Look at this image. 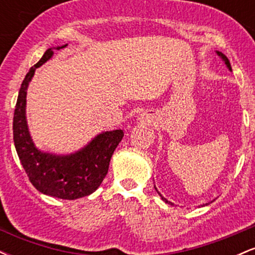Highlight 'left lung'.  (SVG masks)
Instances as JSON below:
<instances>
[{"mask_svg": "<svg viewBox=\"0 0 255 255\" xmlns=\"http://www.w3.org/2000/svg\"><path fill=\"white\" fill-rule=\"evenodd\" d=\"M217 54L219 55V56H221L222 58H223V61H224V62H225V64H227V67H228V68H229L230 69V71H231V66H230V62H229V60H228V57L227 56H225V55L224 54H222V52L221 51H217ZM158 194H159V193H158ZM160 195V194H159ZM160 197H162V195H160ZM162 199H163V200H164L165 201V203L166 204H171L170 203V201H168V200H166V199L165 198H163L162 197ZM172 205V204H171Z\"/></svg>", "mask_w": 255, "mask_h": 255, "instance_id": "left-lung-1", "label": "left lung"}]
</instances>
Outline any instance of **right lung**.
<instances>
[{
    "instance_id": "right-lung-1",
    "label": "right lung",
    "mask_w": 255,
    "mask_h": 255,
    "mask_svg": "<svg viewBox=\"0 0 255 255\" xmlns=\"http://www.w3.org/2000/svg\"><path fill=\"white\" fill-rule=\"evenodd\" d=\"M57 46V50L64 48ZM54 51L48 49L22 81L14 110V145L28 180L37 191L51 197L74 200L92 194L107 176L114 151L124 137L121 129L104 131L69 156H55L37 150L26 124V90L34 71L49 60Z\"/></svg>"
}]
</instances>
